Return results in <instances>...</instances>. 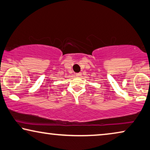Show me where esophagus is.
Returning <instances> with one entry per match:
<instances>
[{"mask_svg":"<svg viewBox=\"0 0 150 150\" xmlns=\"http://www.w3.org/2000/svg\"><path fill=\"white\" fill-rule=\"evenodd\" d=\"M76 76H81V73H76Z\"/></svg>","mask_w":150,"mask_h":150,"instance_id":"obj_1","label":"esophagus"}]
</instances>
